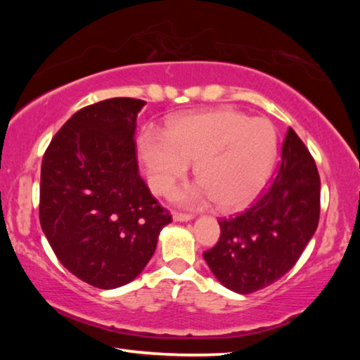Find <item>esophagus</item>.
<instances>
[{"mask_svg": "<svg viewBox=\"0 0 360 360\" xmlns=\"http://www.w3.org/2000/svg\"><path fill=\"white\" fill-rule=\"evenodd\" d=\"M193 217L187 215V213H173V221L174 223H187V221H192Z\"/></svg>", "mask_w": 360, "mask_h": 360, "instance_id": "esophagus-1", "label": "esophagus"}]
</instances>
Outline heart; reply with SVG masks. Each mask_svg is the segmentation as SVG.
Here are the masks:
<instances>
[{"mask_svg": "<svg viewBox=\"0 0 360 360\" xmlns=\"http://www.w3.org/2000/svg\"><path fill=\"white\" fill-rule=\"evenodd\" d=\"M277 131L267 119L229 108L182 114L167 131L139 137L141 159L153 193L168 196L195 162L200 182L176 195L182 205L217 201L226 212L244 209L262 193L277 159Z\"/></svg>", "mask_w": 360, "mask_h": 360, "instance_id": "obj_1", "label": "heart"}]
</instances>
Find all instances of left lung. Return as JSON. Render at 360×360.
<instances>
[{
  "instance_id": "left-lung-1",
  "label": "left lung",
  "mask_w": 360,
  "mask_h": 360,
  "mask_svg": "<svg viewBox=\"0 0 360 360\" xmlns=\"http://www.w3.org/2000/svg\"><path fill=\"white\" fill-rule=\"evenodd\" d=\"M319 215L316 162L289 128L271 187L243 215L219 221V241L202 257L224 288L252 294L292 269L316 233Z\"/></svg>"
}]
</instances>
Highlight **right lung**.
I'll use <instances>...</instances> for the list:
<instances>
[{
	"mask_svg": "<svg viewBox=\"0 0 360 360\" xmlns=\"http://www.w3.org/2000/svg\"><path fill=\"white\" fill-rule=\"evenodd\" d=\"M143 105L117 97L85 106L43 156V233L68 271L101 289L133 281L172 223L137 168L134 134Z\"/></svg>",
	"mask_w": 360,
	"mask_h": 360,
	"instance_id": "add662e5",
	"label": "right lung"
}]
</instances>
